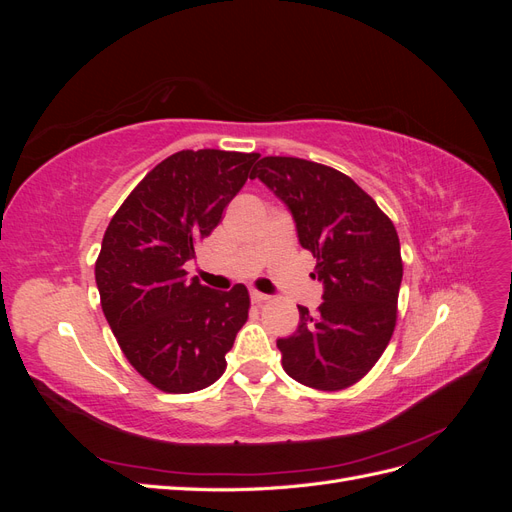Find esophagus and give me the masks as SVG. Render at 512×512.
I'll return each instance as SVG.
<instances>
[{
  "label": "esophagus",
  "instance_id": "34e87169",
  "mask_svg": "<svg viewBox=\"0 0 512 512\" xmlns=\"http://www.w3.org/2000/svg\"><path fill=\"white\" fill-rule=\"evenodd\" d=\"M250 297H252V301L254 303H265V301H269V294H265V292H260V290H252L250 292Z\"/></svg>",
  "mask_w": 512,
  "mask_h": 512
}]
</instances>
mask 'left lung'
<instances>
[{
  "label": "left lung",
  "instance_id": "8db88e82",
  "mask_svg": "<svg viewBox=\"0 0 512 512\" xmlns=\"http://www.w3.org/2000/svg\"><path fill=\"white\" fill-rule=\"evenodd\" d=\"M250 177L284 200L324 284L316 316L299 307L297 331L277 339L284 371L318 391L348 389L378 363L395 331L404 275L397 230L374 198L331 166L267 156Z\"/></svg>",
  "mask_w": 512,
  "mask_h": 512
}]
</instances>
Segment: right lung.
<instances>
[{"label": "right lung", "instance_id": "add662e5", "mask_svg": "<svg viewBox=\"0 0 512 512\" xmlns=\"http://www.w3.org/2000/svg\"><path fill=\"white\" fill-rule=\"evenodd\" d=\"M260 153L183 149L149 170L108 224L96 260L102 312L121 352L164 393L207 389L226 369L250 312L243 284L211 290L188 277Z\"/></svg>", "mask_w": 512, "mask_h": 512}]
</instances>
